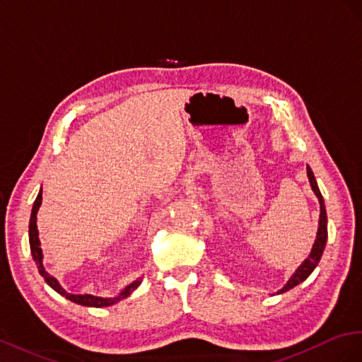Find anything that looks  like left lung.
Wrapping results in <instances>:
<instances>
[{
	"label": "left lung",
	"mask_w": 362,
	"mask_h": 362,
	"mask_svg": "<svg viewBox=\"0 0 362 362\" xmlns=\"http://www.w3.org/2000/svg\"><path fill=\"white\" fill-rule=\"evenodd\" d=\"M308 177H309V183H311V188L315 192V195L318 197L320 202V226H318V232H317V240L314 243V247L311 250V255L308 256V259L297 268V272L293 274V277L290 281L286 282V285L282 288L281 291H277V294H282L288 290H291L296 285H298L300 282H303L305 279L314 272V268L318 265L320 257L323 255L325 245H326V240H327V216H326V208H325V200L323 195L320 192L318 187H317V180L314 177L313 170L308 167Z\"/></svg>",
	"instance_id": "8db88e82"
}]
</instances>
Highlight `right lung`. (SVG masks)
<instances>
[{
    "label": "right lung",
    "instance_id": "add662e5",
    "mask_svg": "<svg viewBox=\"0 0 362 362\" xmlns=\"http://www.w3.org/2000/svg\"><path fill=\"white\" fill-rule=\"evenodd\" d=\"M40 203H42V191H40L37 194V197L35 200V204H33V209H32V216H30V226H28V238H30V250H32V255H33V259L37 265V270L40 273V276H42L45 279V282L53 288L54 291H57L60 296L66 297L68 300L74 302V303H78V305H83V306H94V308H103V306H109V305H113L117 303L118 300H121V298L130 296L132 291H135L136 288L139 286L141 281H135L133 284H130L126 290H122L121 294L118 297H113V298H101V297H95V296H90V294H69L66 293L64 288H62L59 285V282L56 281V279L48 274L45 272V268L42 265V249H40V241H39V236H37V226H36V214L39 211V206Z\"/></svg>",
    "mask_w": 362,
    "mask_h": 362
}]
</instances>
